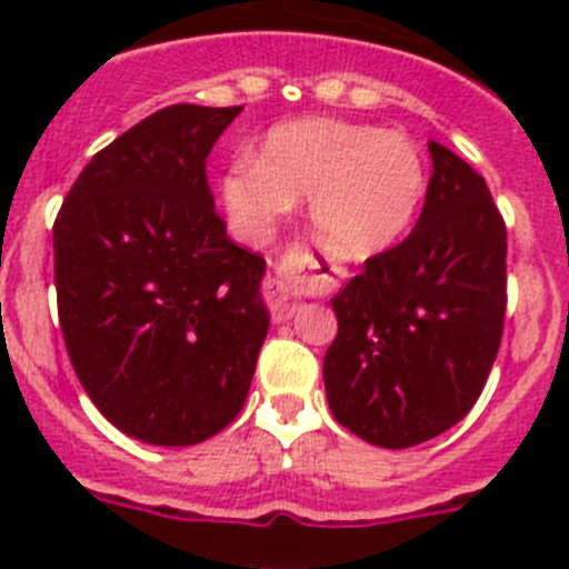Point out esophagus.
I'll list each match as a JSON object with an SVG mask.
<instances>
[{
	"mask_svg": "<svg viewBox=\"0 0 569 569\" xmlns=\"http://www.w3.org/2000/svg\"><path fill=\"white\" fill-rule=\"evenodd\" d=\"M308 256H288L276 264V273L268 279V288H264V296H268V308L270 316L276 321L290 319V316L299 310L301 305V290L299 279L301 273H308Z\"/></svg>",
	"mask_w": 569,
	"mask_h": 569,
	"instance_id": "esophagus-1",
	"label": "esophagus"
}]
</instances>
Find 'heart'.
<instances>
[{
  "mask_svg": "<svg viewBox=\"0 0 569 569\" xmlns=\"http://www.w3.org/2000/svg\"><path fill=\"white\" fill-rule=\"evenodd\" d=\"M425 190V162L407 136L325 116L270 128L253 162L239 159L219 182L224 216L244 241L264 244L290 208L308 199L313 236L347 261L399 244Z\"/></svg>",
  "mask_w": 569,
  "mask_h": 569,
  "instance_id": "b5f03b06",
  "label": "heart"
}]
</instances>
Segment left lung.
Returning <instances> with one entry per match:
<instances>
[{
	"label": "left lung",
	"mask_w": 569,
	"mask_h": 569,
	"mask_svg": "<svg viewBox=\"0 0 569 569\" xmlns=\"http://www.w3.org/2000/svg\"><path fill=\"white\" fill-rule=\"evenodd\" d=\"M433 176L413 233L365 261L330 299L339 333L325 353L330 413L387 450L465 419L501 345L507 230L487 182L430 142Z\"/></svg>",
	"instance_id": "1"
}]
</instances>
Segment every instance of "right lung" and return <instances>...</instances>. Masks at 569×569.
Here are the masks:
<instances>
[{
	"label": "right lung",
	"mask_w": 569,
	"mask_h": 569,
	"mask_svg": "<svg viewBox=\"0 0 569 569\" xmlns=\"http://www.w3.org/2000/svg\"><path fill=\"white\" fill-rule=\"evenodd\" d=\"M241 108L170 104L99 150L53 224L59 325L99 413L190 447L239 416L270 328L264 259L233 244L208 153Z\"/></svg>",
	"instance_id": "obj_1"
}]
</instances>
